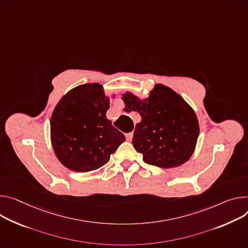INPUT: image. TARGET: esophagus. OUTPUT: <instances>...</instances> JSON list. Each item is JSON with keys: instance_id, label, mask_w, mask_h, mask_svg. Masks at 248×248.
Here are the masks:
<instances>
[{"instance_id": "esophagus-1", "label": "esophagus", "mask_w": 248, "mask_h": 248, "mask_svg": "<svg viewBox=\"0 0 248 248\" xmlns=\"http://www.w3.org/2000/svg\"><path fill=\"white\" fill-rule=\"evenodd\" d=\"M125 138H126V140H127V141H131V140H132V138H133V133H132V132L126 133V134H125Z\"/></svg>"}]
</instances>
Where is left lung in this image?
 Masks as SVG:
<instances>
[{
	"instance_id": "1",
	"label": "left lung",
	"mask_w": 248,
	"mask_h": 248,
	"mask_svg": "<svg viewBox=\"0 0 248 248\" xmlns=\"http://www.w3.org/2000/svg\"><path fill=\"white\" fill-rule=\"evenodd\" d=\"M122 100L124 111H138L141 117L132 144L144 162L173 168L191 158L200 134L199 121L193 108L174 90L156 84L145 99L126 91Z\"/></svg>"
}]
</instances>
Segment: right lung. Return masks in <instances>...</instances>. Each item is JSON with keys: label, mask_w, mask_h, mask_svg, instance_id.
<instances>
[{"label": "right lung", "mask_w": 248, "mask_h": 248, "mask_svg": "<svg viewBox=\"0 0 248 248\" xmlns=\"http://www.w3.org/2000/svg\"><path fill=\"white\" fill-rule=\"evenodd\" d=\"M109 97L99 83L77 86L60 99L50 119V141L63 166L75 172L99 169L125 140L107 119Z\"/></svg>", "instance_id": "obj_1"}]
</instances>
